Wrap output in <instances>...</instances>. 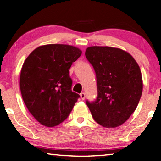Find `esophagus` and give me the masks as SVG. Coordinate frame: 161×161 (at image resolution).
<instances>
[{
	"label": "esophagus",
	"instance_id": "esophagus-1",
	"mask_svg": "<svg viewBox=\"0 0 161 161\" xmlns=\"http://www.w3.org/2000/svg\"><path fill=\"white\" fill-rule=\"evenodd\" d=\"M80 97L81 100H84V99H85V93H84V92H82V93L80 94Z\"/></svg>",
	"mask_w": 161,
	"mask_h": 161
}]
</instances>
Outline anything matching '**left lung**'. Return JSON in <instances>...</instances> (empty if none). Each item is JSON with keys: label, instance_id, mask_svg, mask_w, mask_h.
<instances>
[{"label": "left lung", "instance_id": "obj_1", "mask_svg": "<svg viewBox=\"0 0 161 161\" xmlns=\"http://www.w3.org/2000/svg\"><path fill=\"white\" fill-rule=\"evenodd\" d=\"M85 55L97 76L98 95L86 101L94 119L106 128L125 123L134 112L143 92L140 67L130 54L121 49L92 46Z\"/></svg>", "mask_w": 161, "mask_h": 161}]
</instances>
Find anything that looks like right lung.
<instances>
[{
    "instance_id": "obj_1",
    "label": "right lung",
    "mask_w": 161,
    "mask_h": 161,
    "mask_svg": "<svg viewBox=\"0 0 161 161\" xmlns=\"http://www.w3.org/2000/svg\"><path fill=\"white\" fill-rule=\"evenodd\" d=\"M81 50L72 45L37 47L21 69L20 88L27 108L40 124L54 127L66 119L80 96L72 91L71 65Z\"/></svg>"
}]
</instances>
